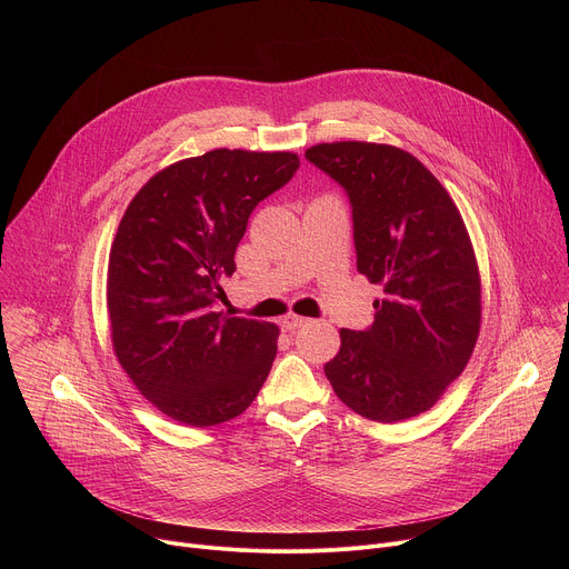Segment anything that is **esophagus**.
I'll list each match as a JSON object with an SVG mask.
<instances>
[{
    "label": "esophagus",
    "instance_id": "34e87169",
    "mask_svg": "<svg viewBox=\"0 0 569 569\" xmlns=\"http://www.w3.org/2000/svg\"><path fill=\"white\" fill-rule=\"evenodd\" d=\"M306 321H308V319L301 317V315H286V317L281 319V329H283V331H295V329L303 327Z\"/></svg>",
    "mask_w": 569,
    "mask_h": 569
}]
</instances>
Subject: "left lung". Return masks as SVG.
<instances>
[{"label": "left lung", "mask_w": 569, "mask_h": 569, "mask_svg": "<svg viewBox=\"0 0 569 569\" xmlns=\"http://www.w3.org/2000/svg\"><path fill=\"white\" fill-rule=\"evenodd\" d=\"M306 157L347 189L358 272L385 292L369 331H340L323 373L369 421L419 417L466 369L479 338L481 277L466 222L408 150L333 141Z\"/></svg>", "instance_id": "left-lung-1"}]
</instances>
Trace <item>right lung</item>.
I'll return each mask as SVG.
<instances>
[{
	"instance_id": "1",
	"label": "right lung",
	"mask_w": 569,
	"mask_h": 569,
	"mask_svg": "<svg viewBox=\"0 0 569 569\" xmlns=\"http://www.w3.org/2000/svg\"><path fill=\"white\" fill-rule=\"evenodd\" d=\"M299 169L297 152L216 148L154 173L130 200L108 261L112 349L169 419L209 428L263 387L279 327L218 310L220 281L254 207Z\"/></svg>"
}]
</instances>
